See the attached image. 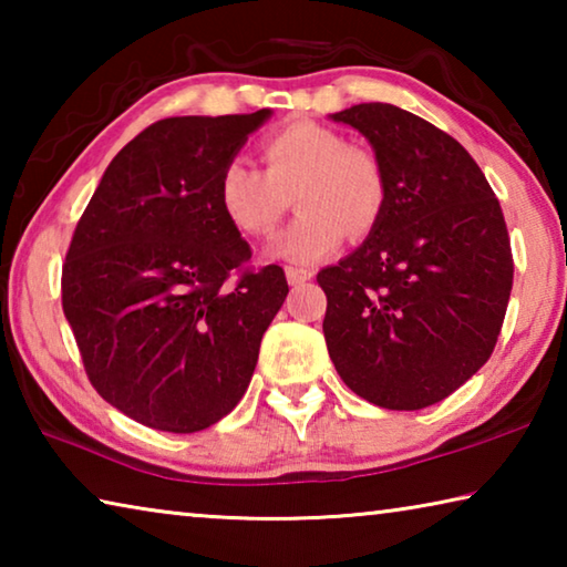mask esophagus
Here are the masks:
<instances>
[{"label":"esophagus","instance_id":"34e87169","mask_svg":"<svg viewBox=\"0 0 567 567\" xmlns=\"http://www.w3.org/2000/svg\"><path fill=\"white\" fill-rule=\"evenodd\" d=\"M285 275H287V282H290V285H302L307 280H312L315 272L305 270V267H287Z\"/></svg>","mask_w":567,"mask_h":567}]
</instances>
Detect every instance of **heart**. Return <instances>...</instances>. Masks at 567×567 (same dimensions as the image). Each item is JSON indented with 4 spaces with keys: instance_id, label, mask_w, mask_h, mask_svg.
<instances>
[{
    "instance_id": "b5f03b06",
    "label": "heart",
    "mask_w": 567,
    "mask_h": 567,
    "mask_svg": "<svg viewBox=\"0 0 567 567\" xmlns=\"http://www.w3.org/2000/svg\"><path fill=\"white\" fill-rule=\"evenodd\" d=\"M265 169L229 159L219 172L217 199L239 233L267 237L295 197L300 215L275 239L272 255L297 265L318 262L344 239L368 235L388 203L380 159L352 147L340 132L315 122H292L260 145Z\"/></svg>"
}]
</instances>
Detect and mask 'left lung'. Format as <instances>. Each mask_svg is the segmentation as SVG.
I'll list each match as a JSON object with an SVG mask.
<instances>
[{
  "label": "left lung",
  "instance_id": "1",
  "mask_svg": "<svg viewBox=\"0 0 567 567\" xmlns=\"http://www.w3.org/2000/svg\"><path fill=\"white\" fill-rule=\"evenodd\" d=\"M362 132L385 169L370 237L318 272L334 370L354 395L422 410L491 360L513 290L505 217L483 169L447 132L395 104L332 114Z\"/></svg>",
  "mask_w": 567,
  "mask_h": 567
}]
</instances>
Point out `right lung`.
I'll list each match as a JSON object with an SVG mask.
<instances>
[{"mask_svg": "<svg viewBox=\"0 0 567 567\" xmlns=\"http://www.w3.org/2000/svg\"><path fill=\"white\" fill-rule=\"evenodd\" d=\"M270 110L167 117L104 169L62 265V310L92 388L165 433H197L243 400L287 292L217 199L219 172Z\"/></svg>", "mask_w": 567, "mask_h": 567, "instance_id": "add662e5", "label": "right lung"}]
</instances>
